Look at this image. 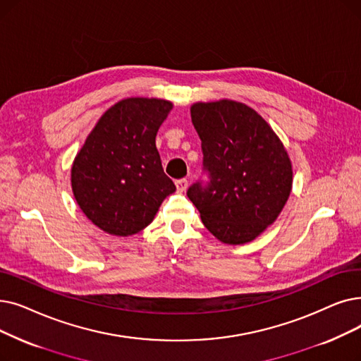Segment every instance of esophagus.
Wrapping results in <instances>:
<instances>
[{"label":"esophagus","mask_w":361,"mask_h":361,"mask_svg":"<svg viewBox=\"0 0 361 361\" xmlns=\"http://www.w3.org/2000/svg\"><path fill=\"white\" fill-rule=\"evenodd\" d=\"M176 187H177V192L183 193V192L187 190V187H189V181H187L185 178L177 180V181H176Z\"/></svg>","instance_id":"obj_1"}]
</instances>
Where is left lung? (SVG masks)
I'll list each match as a JSON object with an SVG mask.
<instances>
[{"instance_id": "8db88e82", "label": "left lung", "mask_w": 361, "mask_h": 361, "mask_svg": "<svg viewBox=\"0 0 361 361\" xmlns=\"http://www.w3.org/2000/svg\"><path fill=\"white\" fill-rule=\"evenodd\" d=\"M190 114L211 183L193 184L187 196L219 242H252L276 221L289 199V154L269 122L243 103L197 102Z\"/></svg>"}]
</instances>
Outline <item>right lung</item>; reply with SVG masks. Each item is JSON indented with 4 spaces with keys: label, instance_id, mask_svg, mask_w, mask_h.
Instances as JSON below:
<instances>
[{
    "label": "right lung",
    "instance_id": "right-lung-1",
    "mask_svg": "<svg viewBox=\"0 0 361 361\" xmlns=\"http://www.w3.org/2000/svg\"><path fill=\"white\" fill-rule=\"evenodd\" d=\"M171 109L162 99H123L102 115L76 153L72 192L100 230L122 238L142 231L176 192L156 149V134Z\"/></svg>",
    "mask_w": 361,
    "mask_h": 361
}]
</instances>
